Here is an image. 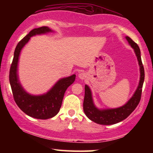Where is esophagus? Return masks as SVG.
<instances>
[{
  "label": "esophagus",
  "instance_id": "1",
  "mask_svg": "<svg viewBox=\"0 0 153 153\" xmlns=\"http://www.w3.org/2000/svg\"><path fill=\"white\" fill-rule=\"evenodd\" d=\"M85 76H86V74H85V73H83V72L79 73V78H80L81 79H85Z\"/></svg>",
  "mask_w": 153,
  "mask_h": 153
}]
</instances>
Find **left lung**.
<instances>
[{"mask_svg": "<svg viewBox=\"0 0 153 153\" xmlns=\"http://www.w3.org/2000/svg\"><path fill=\"white\" fill-rule=\"evenodd\" d=\"M126 39L128 41L129 45L131 46V47L134 49L135 53L137 56L138 61H139L140 72H141L139 85L135 92L134 95H133V97L129 100V102L125 105L118 108L102 111L97 109L94 106L91 90H90L89 87L87 85H85V96L83 104V111H84L85 114L86 115V116L90 120L97 123V124L104 125H114L125 120L134 111L138 104H139L140 100H141L142 88H143L144 76H145L144 68L141 58V51H140V49L137 44L134 42L130 37L127 36Z\"/></svg>", "mask_w": 153, "mask_h": 153, "instance_id": "left-lung-1", "label": "left lung"}]
</instances>
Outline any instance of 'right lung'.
I'll return each mask as SVG.
<instances>
[{
	"label": "right lung",
	"mask_w": 153,
	"mask_h": 153,
	"mask_svg": "<svg viewBox=\"0 0 153 153\" xmlns=\"http://www.w3.org/2000/svg\"><path fill=\"white\" fill-rule=\"evenodd\" d=\"M51 29L47 26L33 29L17 44L10 69L9 79L14 101L20 109L28 116L37 119L51 118L59 112L62 99L66 90L75 81V75L60 79L47 94L40 96H33L22 88L19 82L16 68L20 51L28 42L30 37L37 34L50 32Z\"/></svg>",
	"instance_id": "1"
}]
</instances>
